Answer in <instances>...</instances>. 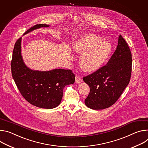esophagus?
I'll return each mask as SVG.
<instances>
[{"label":"esophagus","instance_id":"obj_1","mask_svg":"<svg viewBox=\"0 0 148 148\" xmlns=\"http://www.w3.org/2000/svg\"><path fill=\"white\" fill-rule=\"evenodd\" d=\"M82 77L76 75L75 77V82L77 84H79L80 82H82Z\"/></svg>","mask_w":148,"mask_h":148}]
</instances>
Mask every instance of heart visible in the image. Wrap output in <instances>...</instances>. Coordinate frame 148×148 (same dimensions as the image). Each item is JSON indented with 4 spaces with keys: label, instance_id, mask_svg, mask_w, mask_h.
Returning <instances> with one entry per match:
<instances>
[{
    "label": "heart",
    "instance_id": "b5f03b06",
    "mask_svg": "<svg viewBox=\"0 0 148 148\" xmlns=\"http://www.w3.org/2000/svg\"><path fill=\"white\" fill-rule=\"evenodd\" d=\"M74 50L82 55L80 58L81 68L90 72L100 68L104 64L111 52L112 46L96 35L88 34L77 40Z\"/></svg>",
    "mask_w": 148,
    "mask_h": 148
}]
</instances>
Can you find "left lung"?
Returning a JSON list of instances; mask_svg holds the SVG:
<instances>
[{
	"instance_id": "1",
	"label": "left lung",
	"mask_w": 148,
	"mask_h": 148,
	"mask_svg": "<svg viewBox=\"0 0 148 148\" xmlns=\"http://www.w3.org/2000/svg\"><path fill=\"white\" fill-rule=\"evenodd\" d=\"M132 59L129 46L120 35L118 45L108 63L84 77L90 88L85 105L94 110L108 108L115 103L128 85Z\"/></svg>"
}]
</instances>
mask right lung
Here are the masks:
<instances>
[{
	"label": "right lung",
	"mask_w": 148,
	"mask_h": 148,
	"mask_svg": "<svg viewBox=\"0 0 148 148\" xmlns=\"http://www.w3.org/2000/svg\"><path fill=\"white\" fill-rule=\"evenodd\" d=\"M38 24L28 29L24 35L36 29L49 27ZM21 40L16 42L11 61L12 77L22 96L30 104L40 108L53 109L62 99L64 88L75 82L71 70L56 69L49 71H33L27 68L21 55Z\"/></svg>",
	"instance_id": "1"
}]
</instances>
